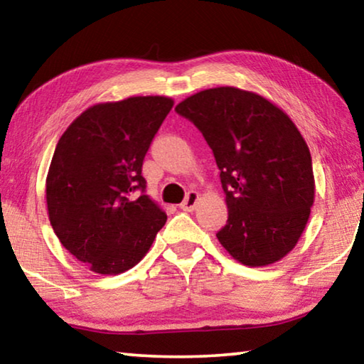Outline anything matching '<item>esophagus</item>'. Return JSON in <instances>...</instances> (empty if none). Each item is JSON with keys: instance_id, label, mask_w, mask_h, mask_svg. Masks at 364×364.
Here are the masks:
<instances>
[{"instance_id": "34e87169", "label": "esophagus", "mask_w": 364, "mask_h": 364, "mask_svg": "<svg viewBox=\"0 0 364 364\" xmlns=\"http://www.w3.org/2000/svg\"><path fill=\"white\" fill-rule=\"evenodd\" d=\"M197 202H199V193H196V191H191V193H188L186 199H184L181 204H180V208L184 212H193Z\"/></svg>"}]
</instances>
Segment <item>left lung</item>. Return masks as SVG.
Segmentation results:
<instances>
[{"instance_id":"left-lung-1","label":"left lung","mask_w":364,"mask_h":364,"mask_svg":"<svg viewBox=\"0 0 364 364\" xmlns=\"http://www.w3.org/2000/svg\"><path fill=\"white\" fill-rule=\"evenodd\" d=\"M175 110L204 134L220 168L228 221L217 232L234 260L267 267L291 252L315 200L310 149L276 104L252 91H199Z\"/></svg>"}]
</instances>
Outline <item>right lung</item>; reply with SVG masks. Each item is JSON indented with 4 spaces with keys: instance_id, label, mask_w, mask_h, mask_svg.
Instances as JSON below:
<instances>
[{
    "instance_id": "1",
    "label": "right lung",
    "mask_w": 364,
    "mask_h": 364,
    "mask_svg": "<svg viewBox=\"0 0 364 364\" xmlns=\"http://www.w3.org/2000/svg\"><path fill=\"white\" fill-rule=\"evenodd\" d=\"M171 107L165 96L101 102L59 139L46 176L49 221L60 244L95 273L119 274L138 264L167 221L144 194L141 171Z\"/></svg>"
}]
</instances>
